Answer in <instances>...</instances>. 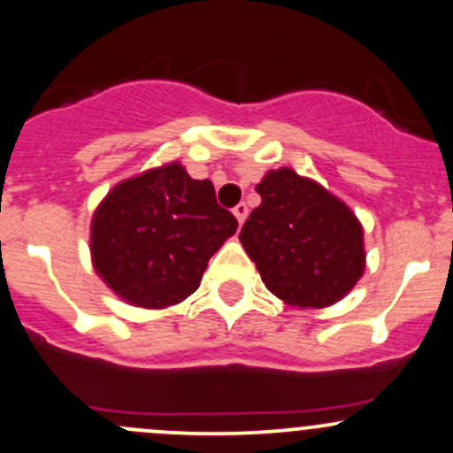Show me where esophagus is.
I'll list each match as a JSON object with an SVG mask.
<instances>
[{
    "label": "esophagus",
    "mask_w": 453,
    "mask_h": 453,
    "mask_svg": "<svg viewBox=\"0 0 453 453\" xmlns=\"http://www.w3.org/2000/svg\"><path fill=\"white\" fill-rule=\"evenodd\" d=\"M232 214L236 217V221H239V226H242V221L247 219V206L245 203H239V206H234V211H232Z\"/></svg>",
    "instance_id": "esophagus-1"
}]
</instances>
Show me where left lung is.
<instances>
[{"label": "left lung", "instance_id": "8db88e82", "mask_svg": "<svg viewBox=\"0 0 453 453\" xmlns=\"http://www.w3.org/2000/svg\"><path fill=\"white\" fill-rule=\"evenodd\" d=\"M241 242L265 287L295 308H327L363 278L365 230L342 199L288 166L266 171Z\"/></svg>", "mask_w": 453, "mask_h": 453}]
</instances>
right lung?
I'll use <instances>...</instances> for the list:
<instances>
[{
	"instance_id": "right-lung-1",
	"label": "right lung",
	"mask_w": 453,
	"mask_h": 453,
	"mask_svg": "<svg viewBox=\"0 0 453 453\" xmlns=\"http://www.w3.org/2000/svg\"><path fill=\"white\" fill-rule=\"evenodd\" d=\"M239 223L211 180L166 163L111 188L90 219L95 273L130 306L163 311L199 288L208 260Z\"/></svg>"
}]
</instances>
